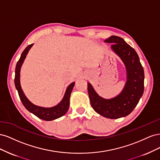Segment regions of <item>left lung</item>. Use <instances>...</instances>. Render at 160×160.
Segmentation results:
<instances>
[{
    "mask_svg": "<svg viewBox=\"0 0 160 160\" xmlns=\"http://www.w3.org/2000/svg\"><path fill=\"white\" fill-rule=\"evenodd\" d=\"M104 42L113 44L111 49L123 62L127 71L126 83L122 91L111 99L101 98L89 83H88V93L91 105L97 113L106 118L118 119L131 113L142 98L144 90V71L136 51L122 38L111 36Z\"/></svg>",
    "mask_w": 160,
    "mask_h": 160,
    "instance_id": "obj_1",
    "label": "left lung"
}]
</instances>
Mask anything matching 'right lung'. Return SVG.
Returning <instances> with one entry per match:
<instances>
[{"instance_id": "right-lung-1", "label": "right lung", "mask_w": 160, "mask_h": 160, "mask_svg": "<svg viewBox=\"0 0 160 160\" xmlns=\"http://www.w3.org/2000/svg\"><path fill=\"white\" fill-rule=\"evenodd\" d=\"M32 45L33 44L29 45L25 48V49L22 52L20 59H19V60L17 62L15 68V77H14V84H15V88L18 91V93L21 102L28 111H30L31 113H32V114L36 115L37 117L42 120H54L62 117V116L64 115L67 112V111H68L69 107L70 95L75 85V82L71 83L68 86V88L66 89L63 98H62V99L59 103H58L57 105L54 106V107L42 108L32 103L31 101L27 99V98L25 96V93H23V91L22 90L20 83V71L24 60H25L28 51L30 50Z\"/></svg>"}]
</instances>
